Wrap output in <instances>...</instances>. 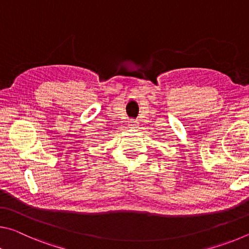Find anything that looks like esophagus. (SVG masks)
<instances>
[{"label":"esophagus","instance_id":"1","mask_svg":"<svg viewBox=\"0 0 249 249\" xmlns=\"http://www.w3.org/2000/svg\"><path fill=\"white\" fill-rule=\"evenodd\" d=\"M129 123H130V125H132V126H135L136 124H138V122L136 120H130Z\"/></svg>","mask_w":249,"mask_h":249}]
</instances>
